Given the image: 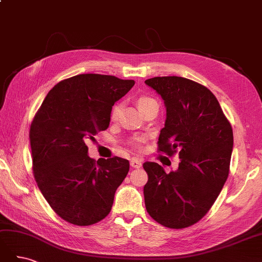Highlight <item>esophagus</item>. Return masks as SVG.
<instances>
[{
  "mask_svg": "<svg viewBox=\"0 0 262 262\" xmlns=\"http://www.w3.org/2000/svg\"><path fill=\"white\" fill-rule=\"evenodd\" d=\"M130 165L133 168H140L142 166V162L140 160H137V158H132L130 161Z\"/></svg>",
  "mask_w": 262,
  "mask_h": 262,
  "instance_id": "1",
  "label": "esophagus"
}]
</instances>
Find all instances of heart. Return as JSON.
<instances>
[{"instance_id": "obj_1", "label": "heart", "mask_w": 262, "mask_h": 262, "mask_svg": "<svg viewBox=\"0 0 262 262\" xmlns=\"http://www.w3.org/2000/svg\"><path fill=\"white\" fill-rule=\"evenodd\" d=\"M138 105L139 108L142 110V112H144L145 109H147L148 107H152L154 105H158L157 101L153 98V97H149V96H141L138 99ZM121 112V104H116L112 112H110V120L112 121H117L119 115H120ZM146 140L145 136H141V137H136L131 140V144L134 147H140L141 144L143 143V142Z\"/></svg>"}]
</instances>
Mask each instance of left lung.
<instances>
[{
  "instance_id": "8db88e82",
  "label": "left lung",
  "mask_w": 262,
  "mask_h": 262,
  "mask_svg": "<svg viewBox=\"0 0 262 262\" xmlns=\"http://www.w3.org/2000/svg\"><path fill=\"white\" fill-rule=\"evenodd\" d=\"M145 83L166 105L157 150L180 158L178 169L169 173L157 163L143 164L148 176L145 208L163 226L189 227L209 212L228 177L232 125L216 97L199 83L180 76H157Z\"/></svg>"
}]
</instances>
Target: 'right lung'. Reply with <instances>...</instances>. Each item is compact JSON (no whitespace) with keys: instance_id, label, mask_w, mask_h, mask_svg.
Instances as JSON below:
<instances>
[{"instance_id":"add662e5","label":"right lung","mask_w":262,"mask_h":262,"mask_svg":"<svg viewBox=\"0 0 262 262\" xmlns=\"http://www.w3.org/2000/svg\"><path fill=\"white\" fill-rule=\"evenodd\" d=\"M134 83L101 74L66 78L50 90L31 121L35 180L52 210L71 224L104 220L129 171L124 158H91L85 141L108 128L115 102Z\"/></svg>"}]
</instances>
